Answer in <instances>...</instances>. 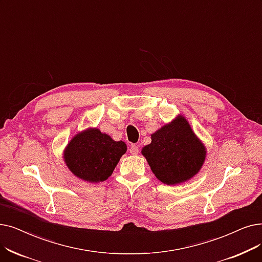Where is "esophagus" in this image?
I'll return each instance as SVG.
<instances>
[{"instance_id": "esophagus-1", "label": "esophagus", "mask_w": 262, "mask_h": 262, "mask_svg": "<svg viewBox=\"0 0 262 262\" xmlns=\"http://www.w3.org/2000/svg\"><path fill=\"white\" fill-rule=\"evenodd\" d=\"M129 152H130V154H133V155H137L138 152H139L138 146L135 145V144H132V145L129 146Z\"/></svg>"}]
</instances>
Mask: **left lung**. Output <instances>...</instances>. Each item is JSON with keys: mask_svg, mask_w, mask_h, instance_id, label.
Here are the masks:
<instances>
[{"mask_svg": "<svg viewBox=\"0 0 262 262\" xmlns=\"http://www.w3.org/2000/svg\"><path fill=\"white\" fill-rule=\"evenodd\" d=\"M142 155L159 181L174 185L199 171L206 149L182 117L154 133L152 142L142 149Z\"/></svg>", "mask_w": 262, "mask_h": 262, "instance_id": "obj_1", "label": "left lung"}]
</instances>
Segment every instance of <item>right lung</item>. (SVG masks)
I'll use <instances>...</instances> for the list:
<instances>
[{
	"instance_id": "1",
	"label": "right lung",
	"mask_w": 262,
	"mask_h": 262,
	"mask_svg": "<svg viewBox=\"0 0 262 262\" xmlns=\"http://www.w3.org/2000/svg\"><path fill=\"white\" fill-rule=\"evenodd\" d=\"M126 147L123 141L112 140L97 128L88 129L73 138L64 159L76 177L89 182H103L112 174Z\"/></svg>"
}]
</instances>
